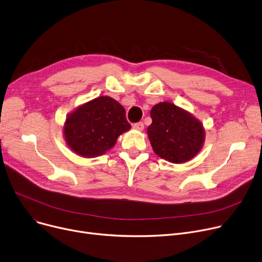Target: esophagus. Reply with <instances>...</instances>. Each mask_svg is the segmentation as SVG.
Instances as JSON below:
<instances>
[{"label": "esophagus", "instance_id": "1", "mask_svg": "<svg viewBox=\"0 0 262 262\" xmlns=\"http://www.w3.org/2000/svg\"><path fill=\"white\" fill-rule=\"evenodd\" d=\"M133 129L137 130V131H143L144 130V124L141 121V122H136V124H134L133 126Z\"/></svg>", "mask_w": 262, "mask_h": 262}]
</instances>
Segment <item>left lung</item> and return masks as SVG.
Listing matches in <instances>:
<instances>
[{"mask_svg": "<svg viewBox=\"0 0 262 262\" xmlns=\"http://www.w3.org/2000/svg\"><path fill=\"white\" fill-rule=\"evenodd\" d=\"M152 124L147 133L153 151L160 158L174 164L194 158L205 141L202 122L182 107L160 102L150 111Z\"/></svg>", "mask_w": 262, "mask_h": 262, "instance_id": "left-lung-1", "label": "left lung"}]
</instances>
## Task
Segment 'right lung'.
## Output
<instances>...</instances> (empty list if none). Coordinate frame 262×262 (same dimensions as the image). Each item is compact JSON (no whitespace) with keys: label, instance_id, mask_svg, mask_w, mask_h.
Masks as SVG:
<instances>
[{"label":"right lung","instance_id":"right-lung-1","mask_svg":"<svg viewBox=\"0 0 262 262\" xmlns=\"http://www.w3.org/2000/svg\"><path fill=\"white\" fill-rule=\"evenodd\" d=\"M130 128L124 106L109 96H99L69 114L63 134L77 155L96 158L110 150L117 137Z\"/></svg>","mask_w":262,"mask_h":262}]
</instances>
